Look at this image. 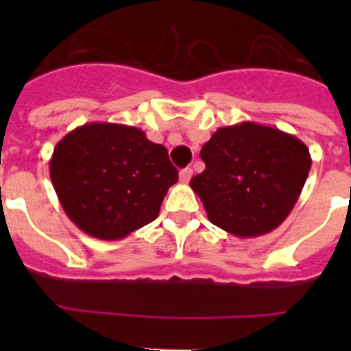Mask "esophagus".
I'll list each match as a JSON object with an SVG mask.
<instances>
[{
	"label": "esophagus",
	"instance_id": "esophagus-1",
	"mask_svg": "<svg viewBox=\"0 0 351 351\" xmlns=\"http://www.w3.org/2000/svg\"><path fill=\"white\" fill-rule=\"evenodd\" d=\"M191 176H193V170H191L190 167H186V169H182L181 172H179V179H181V182H188L191 179Z\"/></svg>",
	"mask_w": 351,
	"mask_h": 351
}]
</instances>
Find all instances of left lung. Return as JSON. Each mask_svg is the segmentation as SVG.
Masks as SVG:
<instances>
[{
	"mask_svg": "<svg viewBox=\"0 0 351 351\" xmlns=\"http://www.w3.org/2000/svg\"><path fill=\"white\" fill-rule=\"evenodd\" d=\"M206 170L190 181L213 225L237 237H258L281 225L311 169L302 141L244 121L223 126L202 145Z\"/></svg>",
	"mask_w": 351,
	"mask_h": 351,
	"instance_id": "8db88e82",
	"label": "left lung"
}]
</instances>
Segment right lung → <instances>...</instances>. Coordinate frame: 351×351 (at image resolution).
<instances>
[{
	"instance_id": "obj_1",
	"label": "right lung",
	"mask_w": 351,
	"mask_h": 351,
	"mask_svg": "<svg viewBox=\"0 0 351 351\" xmlns=\"http://www.w3.org/2000/svg\"><path fill=\"white\" fill-rule=\"evenodd\" d=\"M49 170L68 218L101 241H119L154 221L179 179L163 145L135 126L114 123H89L66 133Z\"/></svg>"
}]
</instances>
